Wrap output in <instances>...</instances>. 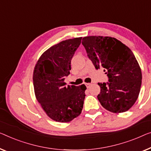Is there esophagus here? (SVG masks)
I'll return each instance as SVG.
<instances>
[{"instance_id": "1", "label": "esophagus", "mask_w": 151, "mask_h": 151, "mask_svg": "<svg viewBox=\"0 0 151 151\" xmlns=\"http://www.w3.org/2000/svg\"><path fill=\"white\" fill-rule=\"evenodd\" d=\"M85 85H86L87 88H89L90 86L91 85V83H85Z\"/></svg>"}]
</instances>
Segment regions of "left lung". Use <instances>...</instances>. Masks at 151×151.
Segmentation results:
<instances>
[{
  "label": "left lung",
  "mask_w": 151,
  "mask_h": 151,
  "mask_svg": "<svg viewBox=\"0 0 151 151\" xmlns=\"http://www.w3.org/2000/svg\"><path fill=\"white\" fill-rule=\"evenodd\" d=\"M82 44L95 68L102 67L109 77V82L98 83L101 105L114 113L127 111L138 99L142 84L141 68L133 52L111 37H85Z\"/></svg>",
  "instance_id": "obj_1"
}]
</instances>
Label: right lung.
<instances>
[{
	"label": "right lung",
	"mask_w": 151,
	"mask_h": 151,
	"mask_svg": "<svg viewBox=\"0 0 151 151\" xmlns=\"http://www.w3.org/2000/svg\"><path fill=\"white\" fill-rule=\"evenodd\" d=\"M81 39L65 40L51 47L42 54L34 69L36 98L47 115L58 122H70L81 113L86 86H66L64 82Z\"/></svg>",
	"instance_id": "obj_1"
}]
</instances>
